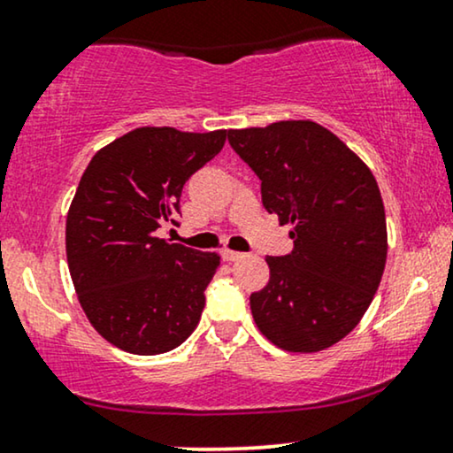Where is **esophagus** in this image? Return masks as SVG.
<instances>
[{
  "instance_id": "esophagus-1",
  "label": "esophagus",
  "mask_w": 453,
  "mask_h": 453,
  "mask_svg": "<svg viewBox=\"0 0 453 453\" xmlns=\"http://www.w3.org/2000/svg\"><path fill=\"white\" fill-rule=\"evenodd\" d=\"M221 257L226 261H236L242 257V253H238V250H230V249H223L221 250Z\"/></svg>"
}]
</instances>
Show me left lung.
I'll return each mask as SVG.
<instances>
[{"label":"left lung","instance_id":"1","mask_svg":"<svg viewBox=\"0 0 453 453\" xmlns=\"http://www.w3.org/2000/svg\"><path fill=\"white\" fill-rule=\"evenodd\" d=\"M261 179L265 211L291 223L293 250L265 257L270 280L250 293L255 325L288 352H319L361 323L382 280L388 234L369 166L312 119L227 133Z\"/></svg>","mask_w":453,"mask_h":453}]
</instances>
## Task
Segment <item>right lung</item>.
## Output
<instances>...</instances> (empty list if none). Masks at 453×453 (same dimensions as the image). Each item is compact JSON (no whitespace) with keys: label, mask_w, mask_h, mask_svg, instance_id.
I'll return each mask as SVG.
<instances>
[{"label":"right lung","mask_w":453,"mask_h":453,"mask_svg":"<svg viewBox=\"0 0 453 453\" xmlns=\"http://www.w3.org/2000/svg\"><path fill=\"white\" fill-rule=\"evenodd\" d=\"M227 130L141 127L101 147L81 174L65 226L69 274L90 325L119 350L183 344L221 257L157 238L177 226L183 185L212 160Z\"/></svg>","instance_id":"right-lung-1"}]
</instances>
